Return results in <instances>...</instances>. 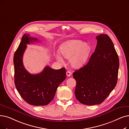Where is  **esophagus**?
<instances>
[{"label": "esophagus", "mask_w": 129, "mask_h": 129, "mask_svg": "<svg viewBox=\"0 0 129 129\" xmlns=\"http://www.w3.org/2000/svg\"><path fill=\"white\" fill-rule=\"evenodd\" d=\"M71 73L70 71H68L66 72V76H67L69 77V76H71Z\"/></svg>", "instance_id": "1"}]
</instances>
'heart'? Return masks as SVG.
<instances>
[{
  "label": "heart",
  "mask_w": 129,
  "mask_h": 129,
  "mask_svg": "<svg viewBox=\"0 0 129 129\" xmlns=\"http://www.w3.org/2000/svg\"><path fill=\"white\" fill-rule=\"evenodd\" d=\"M59 53L64 58L70 59V64L73 68H79L85 61L89 54L90 48L86 43L80 40H71L61 45L59 47ZM58 59L61 60L59 56Z\"/></svg>",
  "instance_id": "heart-1"
}]
</instances>
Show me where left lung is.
Returning a JSON list of instances; mask_svg holds the SVG:
<instances>
[{
    "label": "left lung",
    "instance_id": "obj_1",
    "mask_svg": "<svg viewBox=\"0 0 129 129\" xmlns=\"http://www.w3.org/2000/svg\"><path fill=\"white\" fill-rule=\"evenodd\" d=\"M97 45L88 63L75 71V94L80 103L93 105L102 103L115 87L119 59L113 43L106 34L96 37Z\"/></svg>",
    "mask_w": 129,
    "mask_h": 129
}]
</instances>
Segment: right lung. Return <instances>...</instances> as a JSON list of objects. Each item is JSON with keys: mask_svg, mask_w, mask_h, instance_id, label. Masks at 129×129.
I'll return each instance as SVG.
<instances>
[{"mask_svg": "<svg viewBox=\"0 0 129 129\" xmlns=\"http://www.w3.org/2000/svg\"><path fill=\"white\" fill-rule=\"evenodd\" d=\"M25 34L14 56L15 84L21 97L34 106L46 105L54 99L57 88L66 78V69L54 70L47 66L39 74H31L25 69L23 56L26 44L37 42L36 38Z\"/></svg>", "mask_w": 129, "mask_h": 129, "instance_id": "1", "label": "right lung"}]
</instances>
